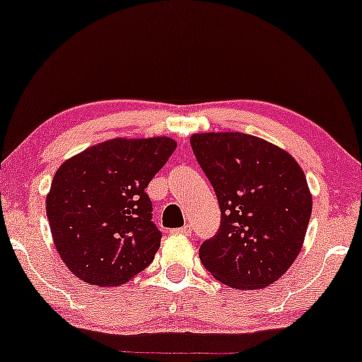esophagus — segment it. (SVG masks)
I'll return each instance as SVG.
<instances>
[{"label": "esophagus", "mask_w": 362, "mask_h": 362, "mask_svg": "<svg viewBox=\"0 0 362 362\" xmlns=\"http://www.w3.org/2000/svg\"><path fill=\"white\" fill-rule=\"evenodd\" d=\"M171 233L173 234H182V236H189V234H191V226H182V228L173 229Z\"/></svg>", "instance_id": "34e87169"}]
</instances>
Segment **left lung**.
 I'll use <instances>...</instances> for the list:
<instances>
[{"mask_svg":"<svg viewBox=\"0 0 362 362\" xmlns=\"http://www.w3.org/2000/svg\"><path fill=\"white\" fill-rule=\"evenodd\" d=\"M214 187L221 224L199 259L234 289L278 281L298 257L311 218L306 176L294 158L256 136L203 133L189 139Z\"/></svg>","mask_w":362,"mask_h":362,"instance_id":"left-lung-1","label":"left lung"}]
</instances>
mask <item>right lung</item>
Segmentation results:
<instances>
[{
    "mask_svg": "<svg viewBox=\"0 0 362 362\" xmlns=\"http://www.w3.org/2000/svg\"><path fill=\"white\" fill-rule=\"evenodd\" d=\"M176 149L170 138L111 139L59 166L46 214L61 259L95 286L123 284L146 269L163 234L146 187Z\"/></svg>",
    "mask_w": 362,
    "mask_h": 362,
    "instance_id": "obj_1",
    "label": "right lung"
}]
</instances>
